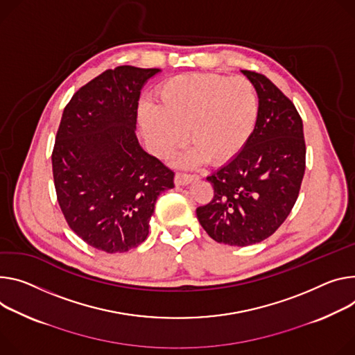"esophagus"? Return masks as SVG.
<instances>
[{
    "label": "esophagus",
    "mask_w": 355,
    "mask_h": 355,
    "mask_svg": "<svg viewBox=\"0 0 355 355\" xmlns=\"http://www.w3.org/2000/svg\"><path fill=\"white\" fill-rule=\"evenodd\" d=\"M194 180H198V177L197 175H191V174H181V173H178L175 175L174 181H175V185H188Z\"/></svg>",
    "instance_id": "1"
}]
</instances>
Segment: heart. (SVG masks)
<instances>
[{
	"mask_svg": "<svg viewBox=\"0 0 355 355\" xmlns=\"http://www.w3.org/2000/svg\"><path fill=\"white\" fill-rule=\"evenodd\" d=\"M257 112L259 99L248 79L185 73L159 85L155 105H140L139 123L158 157L171 155L187 132L192 147L180 164L192 167L207 158L220 164L238 155L254 130Z\"/></svg>",
	"mask_w": 355,
	"mask_h": 355,
	"instance_id": "b5f03b06",
	"label": "heart"
}]
</instances>
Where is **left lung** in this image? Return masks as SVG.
I'll return each instance as SVG.
<instances>
[{
  "label": "left lung",
  "mask_w": 355,
  "mask_h": 355,
  "mask_svg": "<svg viewBox=\"0 0 355 355\" xmlns=\"http://www.w3.org/2000/svg\"><path fill=\"white\" fill-rule=\"evenodd\" d=\"M254 86L259 112L242 151L207 177L214 200L197 208L216 242L249 246L276 232L292 211L306 168L303 121L286 96L263 75L241 71Z\"/></svg>",
  "instance_id": "left-lung-1"
}]
</instances>
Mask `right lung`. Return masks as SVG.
I'll return each instance as SVG.
<instances>
[{"mask_svg": "<svg viewBox=\"0 0 355 355\" xmlns=\"http://www.w3.org/2000/svg\"><path fill=\"white\" fill-rule=\"evenodd\" d=\"M159 69L117 67L80 87L63 110L52 153L59 207L71 230L106 253L148 236L161 192L174 173L139 143L140 92Z\"/></svg>", "mask_w": 355, "mask_h": 355, "instance_id": "right-lung-1", "label": "right lung"}]
</instances>
